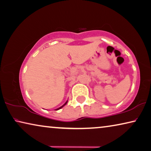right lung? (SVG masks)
<instances>
[{"mask_svg": "<svg viewBox=\"0 0 151 151\" xmlns=\"http://www.w3.org/2000/svg\"><path fill=\"white\" fill-rule=\"evenodd\" d=\"M67 103H68V101H67V102H65V104H63V105L62 106H61V107H59V108H58V109H56L55 110H59V109H61V108H63V106H65V105L66 104H67Z\"/></svg>", "mask_w": 151, "mask_h": 151, "instance_id": "add662e5", "label": "right lung"}]
</instances>
